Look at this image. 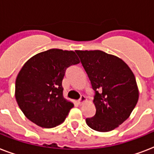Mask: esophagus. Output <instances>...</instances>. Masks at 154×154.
Here are the masks:
<instances>
[{
  "label": "esophagus",
  "instance_id": "1",
  "mask_svg": "<svg viewBox=\"0 0 154 154\" xmlns=\"http://www.w3.org/2000/svg\"><path fill=\"white\" fill-rule=\"evenodd\" d=\"M85 101H86V97H85V96H83V95H82V96H81V97H80L79 100H78V103H79L80 105H81V104H82V103Z\"/></svg>",
  "mask_w": 154,
  "mask_h": 154
}]
</instances>
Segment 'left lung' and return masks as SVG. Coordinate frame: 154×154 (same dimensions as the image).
<instances>
[{"instance_id": "1", "label": "left lung", "mask_w": 154, "mask_h": 154, "mask_svg": "<svg viewBox=\"0 0 154 154\" xmlns=\"http://www.w3.org/2000/svg\"><path fill=\"white\" fill-rule=\"evenodd\" d=\"M94 90L96 113L86 124L109 132L122 124L136 106L139 92L132 70L122 59L101 50H76Z\"/></svg>"}]
</instances>
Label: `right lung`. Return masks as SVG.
I'll return each mask as SVG.
<instances>
[{"instance_id":"right-lung-1","label":"right lung","mask_w":154,"mask_h":154,"mask_svg":"<svg viewBox=\"0 0 154 154\" xmlns=\"http://www.w3.org/2000/svg\"><path fill=\"white\" fill-rule=\"evenodd\" d=\"M80 60L75 52L49 49L31 57L18 73L15 97L25 117L42 128H53L65 120L73 103L63 97L67 68Z\"/></svg>"}]
</instances>
